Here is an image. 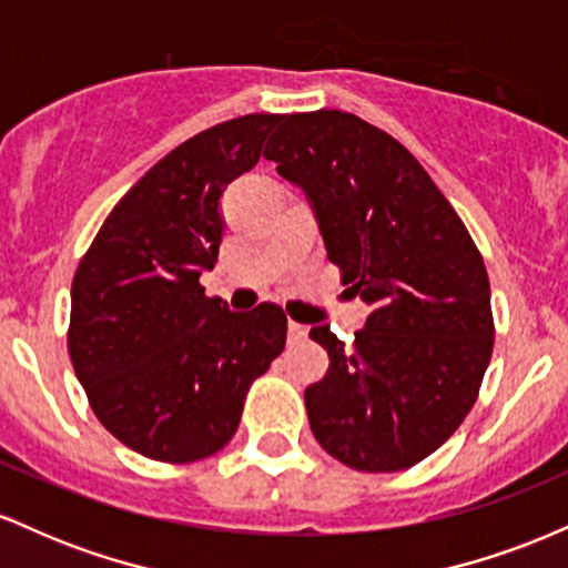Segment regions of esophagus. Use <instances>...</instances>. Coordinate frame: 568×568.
Segmentation results:
<instances>
[{
    "instance_id": "1",
    "label": "esophagus",
    "mask_w": 568,
    "mask_h": 568,
    "mask_svg": "<svg viewBox=\"0 0 568 568\" xmlns=\"http://www.w3.org/2000/svg\"><path fill=\"white\" fill-rule=\"evenodd\" d=\"M304 336H306V328L302 323H288V344H298V342H304Z\"/></svg>"
}]
</instances>
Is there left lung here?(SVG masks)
I'll return each instance as SVG.
<instances>
[{
  "label": "left lung",
  "mask_w": 568,
  "mask_h": 568,
  "mask_svg": "<svg viewBox=\"0 0 568 568\" xmlns=\"http://www.w3.org/2000/svg\"><path fill=\"white\" fill-rule=\"evenodd\" d=\"M264 158L371 310L352 347L328 323L310 331L331 361L304 393L312 433L352 470H406L465 422L491 361L484 258L419 160L361 116L285 114Z\"/></svg>",
  "instance_id": "left-lung-1"
}]
</instances>
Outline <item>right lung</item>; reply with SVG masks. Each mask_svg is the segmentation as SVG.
I'll return each instance as SVG.
<instances>
[{"mask_svg":"<svg viewBox=\"0 0 568 568\" xmlns=\"http://www.w3.org/2000/svg\"><path fill=\"white\" fill-rule=\"evenodd\" d=\"M280 114L219 122L175 146L114 205L71 283L69 355L98 422L135 454L197 462L237 433L247 387L283 352L277 304L205 296L221 197L262 158Z\"/></svg>","mask_w":568,"mask_h":568,"instance_id":"right-lung-1","label":"right lung"}]
</instances>
